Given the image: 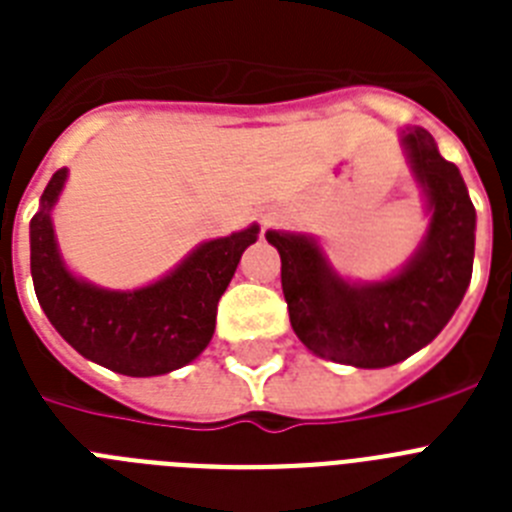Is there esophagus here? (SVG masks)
Masks as SVG:
<instances>
[{
    "label": "esophagus",
    "mask_w": 512,
    "mask_h": 512,
    "mask_svg": "<svg viewBox=\"0 0 512 512\" xmlns=\"http://www.w3.org/2000/svg\"><path fill=\"white\" fill-rule=\"evenodd\" d=\"M271 223H274V217L264 215V220H261V225H264V228H266V225H271Z\"/></svg>",
    "instance_id": "1"
}]
</instances>
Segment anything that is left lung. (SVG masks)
Listing matches in <instances>:
<instances>
[{"mask_svg":"<svg viewBox=\"0 0 512 512\" xmlns=\"http://www.w3.org/2000/svg\"><path fill=\"white\" fill-rule=\"evenodd\" d=\"M400 146L425 200L423 241L377 282L348 279L315 235L266 230L282 256L289 323L320 359L359 369L400 364L446 328L472 282L477 212L459 169L423 128H402Z\"/></svg>","mask_w":512,"mask_h":512,"instance_id":"8db88e82","label":"left lung"}]
</instances>
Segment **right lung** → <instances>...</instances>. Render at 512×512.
Listing matches in <instances>:
<instances>
[{"label":"right lung","instance_id":"obj_1","mask_svg":"<svg viewBox=\"0 0 512 512\" xmlns=\"http://www.w3.org/2000/svg\"><path fill=\"white\" fill-rule=\"evenodd\" d=\"M69 179L58 169L30 220V274L53 328L84 359L125 377H158L182 369L215 333L217 302L228 289L259 225L212 238L164 277L135 289H104L66 266L53 228V207Z\"/></svg>","mask_w":512,"mask_h":512}]
</instances>
